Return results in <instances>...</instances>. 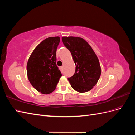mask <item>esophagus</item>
<instances>
[{"label":"esophagus","mask_w":135,"mask_h":135,"mask_svg":"<svg viewBox=\"0 0 135 135\" xmlns=\"http://www.w3.org/2000/svg\"><path fill=\"white\" fill-rule=\"evenodd\" d=\"M60 70H62V69H63V66H60Z\"/></svg>","instance_id":"obj_1"}]
</instances>
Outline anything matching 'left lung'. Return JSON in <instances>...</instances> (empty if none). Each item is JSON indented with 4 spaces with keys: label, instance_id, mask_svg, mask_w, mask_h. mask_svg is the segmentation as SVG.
Returning a JSON list of instances; mask_svg holds the SVG:
<instances>
[{
    "label": "left lung",
    "instance_id": "8db88e82",
    "mask_svg": "<svg viewBox=\"0 0 135 135\" xmlns=\"http://www.w3.org/2000/svg\"><path fill=\"white\" fill-rule=\"evenodd\" d=\"M62 42L71 52L75 67L74 74L69 78L76 91L87 92L93 88L101 75L99 60L93 49L84 39L74 36H63Z\"/></svg>",
    "mask_w": 135,
    "mask_h": 135
}]
</instances>
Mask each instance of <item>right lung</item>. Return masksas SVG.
<instances>
[{
	"instance_id": "right-lung-1",
	"label": "right lung",
	"mask_w": 135,
	"mask_h": 135,
	"mask_svg": "<svg viewBox=\"0 0 135 135\" xmlns=\"http://www.w3.org/2000/svg\"><path fill=\"white\" fill-rule=\"evenodd\" d=\"M60 41L59 36L44 39L36 47L27 61L28 79L36 91L43 94L54 91L62 76L56 62Z\"/></svg>"
}]
</instances>
